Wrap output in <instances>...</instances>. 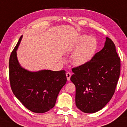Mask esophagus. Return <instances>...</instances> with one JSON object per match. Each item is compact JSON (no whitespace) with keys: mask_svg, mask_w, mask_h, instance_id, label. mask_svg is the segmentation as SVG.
I'll list each match as a JSON object with an SVG mask.
<instances>
[{"mask_svg":"<svg viewBox=\"0 0 127 127\" xmlns=\"http://www.w3.org/2000/svg\"><path fill=\"white\" fill-rule=\"evenodd\" d=\"M66 76H67V80L70 81V77H71V74H70V73H69V72L67 73H66Z\"/></svg>","mask_w":127,"mask_h":127,"instance_id":"1","label":"esophagus"}]
</instances>
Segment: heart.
<instances>
[{"instance_id": "1", "label": "heart", "mask_w": 127, "mask_h": 127, "mask_svg": "<svg viewBox=\"0 0 127 127\" xmlns=\"http://www.w3.org/2000/svg\"><path fill=\"white\" fill-rule=\"evenodd\" d=\"M98 41L95 37L81 35L77 38L71 55V62L76 65H83L94 59L98 49Z\"/></svg>"}]
</instances>
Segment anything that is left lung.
<instances>
[{
	"instance_id": "8db88e82",
	"label": "left lung",
	"mask_w": 127,
	"mask_h": 127,
	"mask_svg": "<svg viewBox=\"0 0 127 127\" xmlns=\"http://www.w3.org/2000/svg\"><path fill=\"white\" fill-rule=\"evenodd\" d=\"M115 45L106 38L104 47L90 62L73 68L70 80L76 86V105L85 113L100 111L114 95L120 74Z\"/></svg>"
}]
</instances>
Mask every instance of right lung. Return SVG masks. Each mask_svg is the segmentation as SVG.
<instances>
[{
    "label": "right lung",
    "mask_w": 127,
    "mask_h": 127,
    "mask_svg": "<svg viewBox=\"0 0 127 127\" xmlns=\"http://www.w3.org/2000/svg\"><path fill=\"white\" fill-rule=\"evenodd\" d=\"M22 35L9 59V80L13 94L27 109L44 113L54 106L59 92L67 82L65 70L30 71L20 65L17 51Z\"/></svg>",
    "instance_id": "add662e5"
}]
</instances>
